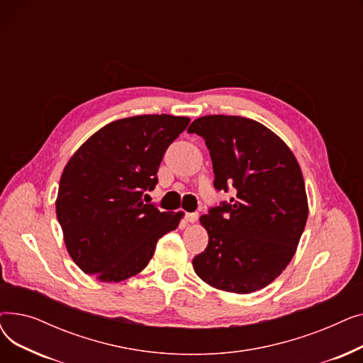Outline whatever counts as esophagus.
Wrapping results in <instances>:
<instances>
[{
    "mask_svg": "<svg viewBox=\"0 0 363 363\" xmlns=\"http://www.w3.org/2000/svg\"><path fill=\"white\" fill-rule=\"evenodd\" d=\"M185 220L186 222H189V223H196L197 222V219H199V213H185Z\"/></svg>",
    "mask_w": 363,
    "mask_h": 363,
    "instance_id": "obj_1",
    "label": "esophagus"
}]
</instances>
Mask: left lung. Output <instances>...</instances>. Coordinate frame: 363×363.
<instances>
[{
  "instance_id": "left-lung-1",
  "label": "left lung",
  "mask_w": 363,
  "mask_h": 363,
  "mask_svg": "<svg viewBox=\"0 0 363 363\" xmlns=\"http://www.w3.org/2000/svg\"><path fill=\"white\" fill-rule=\"evenodd\" d=\"M188 132L204 138L218 191H237L200 218L208 244L193 259L194 271L218 290H262L287 268L306 226L301 169L289 145L252 119L211 114Z\"/></svg>"
}]
</instances>
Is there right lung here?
Segmentation results:
<instances>
[{
  "instance_id": "add662e5",
  "label": "right lung",
  "mask_w": 363,
  "mask_h": 363,
  "mask_svg": "<svg viewBox=\"0 0 363 363\" xmlns=\"http://www.w3.org/2000/svg\"><path fill=\"white\" fill-rule=\"evenodd\" d=\"M188 118L141 114L114 121L91 135L67 162L55 200L66 249L79 268L103 282L140 274L182 212L143 201L157 184L167 147Z\"/></svg>"
}]
</instances>
